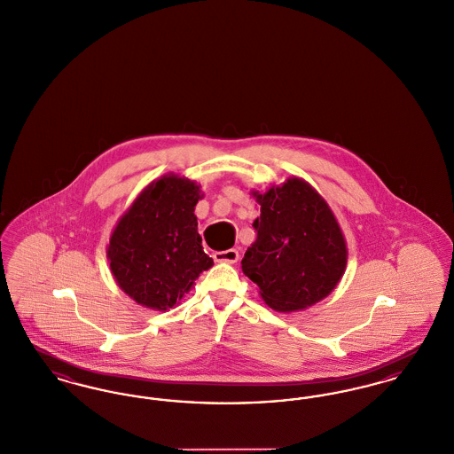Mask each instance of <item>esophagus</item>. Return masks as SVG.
Instances as JSON below:
<instances>
[{"label":"esophagus","instance_id":"esophagus-1","mask_svg":"<svg viewBox=\"0 0 454 454\" xmlns=\"http://www.w3.org/2000/svg\"><path fill=\"white\" fill-rule=\"evenodd\" d=\"M238 257H239V255H238V250H235V248L215 252V255H213V259L216 260V262H226V263H235Z\"/></svg>","mask_w":454,"mask_h":454}]
</instances>
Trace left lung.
Returning a JSON list of instances; mask_svg holds the SVG:
<instances>
[{
  "mask_svg": "<svg viewBox=\"0 0 454 454\" xmlns=\"http://www.w3.org/2000/svg\"><path fill=\"white\" fill-rule=\"evenodd\" d=\"M252 194L260 216L254 221L257 239L241 260L243 274L276 311L322 301L337 287L347 263L346 239L324 197L298 176Z\"/></svg>",
  "mask_w": 454,
  "mask_h": 454,
  "instance_id": "1",
  "label": "left lung"
}]
</instances>
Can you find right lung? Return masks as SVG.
I'll use <instances>...</instances> for the list:
<instances>
[{"label": "right lung", "instance_id": "1", "mask_svg": "<svg viewBox=\"0 0 454 454\" xmlns=\"http://www.w3.org/2000/svg\"><path fill=\"white\" fill-rule=\"evenodd\" d=\"M199 199L195 182L168 173L152 182L119 219L108 243L110 270L137 304L167 311L213 267L197 233Z\"/></svg>", "mask_w": 454, "mask_h": 454}]
</instances>
